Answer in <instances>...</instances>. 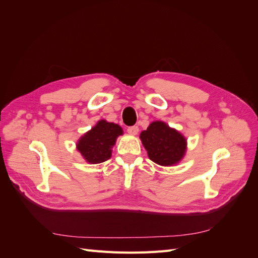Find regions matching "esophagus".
<instances>
[{"label": "esophagus", "mask_w": 258, "mask_h": 258, "mask_svg": "<svg viewBox=\"0 0 258 258\" xmlns=\"http://www.w3.org/2000/svg\"><path fill=\"white\" fill-rule=\"evenodd\" d=\"M127 131H128V134H129V135H131V136H136V135H138V132H139V127H138V126H131V127H128Z\"/></svg>", "instance_id": "34e87169"}]
</instances>
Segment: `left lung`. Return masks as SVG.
I'll return each instance as SVG.
<instances>
[{
	"label": "left lung",
	"mask_w": 258,
	"mask_h": 258,
	"mask_svg": "<svg viewBox=\"0 0 258 258\" xmlns=\"http://www.w3.org/2000/svg\"><path fill=\"white\" fill-rule=\"evenodd\" d=\"M148 158L162 167H172L182 161L187 151L186 138L161 120L150 123L140 135Z\"/></svg>",
	"instance_id": "1"
}]
</instances>
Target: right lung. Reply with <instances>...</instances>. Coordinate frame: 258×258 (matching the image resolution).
<instances>
[{"label": "right lung", "instance_id": "1", "mask_svg": "<svg viewBox=\"0 0 258 258\" xmlns=\"http://www.w3.org/2000/svg\"><path fill=\"white\" fill-rule=\"evenodd\" d=\"M122 135L123 130L119 124L101 119L79 139L76 148L86 162L96 165L111 158L116 140Z\"/></svg>", "mask_w": 258, "mask_h": 258}]
</instances>
